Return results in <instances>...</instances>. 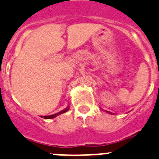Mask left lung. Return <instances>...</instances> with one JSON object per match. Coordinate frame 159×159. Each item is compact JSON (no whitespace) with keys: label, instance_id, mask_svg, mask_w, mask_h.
Masks as SVG:
<instances>
[{"label":"left lung","instance_id":"left-lung-1","mask_svg":"<svg viewBox=\"0 0 159 159\" xmlns=\"http://www.w3.org/2000/svg\"><path fill=\"white\" fill-rule=\"evenodd\" d=\"M107 112H108V111H107ZM110 113H111V112H110Z\"/></svg>","mask_w":159,"mask_h":159}]
</instances>
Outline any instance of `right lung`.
<instances>
[{"mask_svg": "<svg viewBox=\"0 0 159 159\" xmlns=\"http://www.w3.org/2000/svg\"><path fill=\"white\" fill-rule=\"evenodd\" d=\"M69 109V107H67V108H66L65 109H63V111H61V112H58V113H55V114H53V115H50V116H41V117H43V118H45V119H51V118H55V116H58V115H60L62 114V113H64V112H66V111L68 110Z\"/></svg>", "mask_w": 159, "mask_h": 159, "instance_id": "add662e5", "label": "right lung"}]
</instances>
